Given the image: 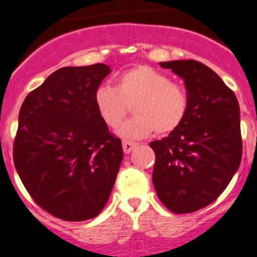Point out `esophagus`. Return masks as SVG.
I'll return each mask as SVG.
<instances>
[{
  "mask_svg": "<svg viewBox=\"0 0 257 257\" xmlns=\"http://www.w3.org/2000/svg\"><path fill=\"white\" fill-rule=\"evenodd\" d=\"M134 147H136V143L134 142H131V141H123V150L125 154H129Z\"/></svg>",
  "mask_w": 257,
  "mask_h": 257,
  "instance_id": "esophagus-1",
  "label": "esophagus"
}]
</instances>
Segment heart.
<instances>
[{
  "label": "heart",
  "mask_w": 257,
  "mask_h": 257,
  "mask_svg": "<svg viewBox=\"0 0 257 257\" xmlns=\"http://www.w3.org/2000/svg\"><path fill=\"white\" fill-rule=\"evenodd\" d=\"M98 115L108 126L121 123L131 107L134 115L119 126L116 133L125 140H138L154 133L177 131L188 112V94L170 77L146 65H138L117 77L116 88L100 85L94 93Z\"/></svg>",
  "instance_id": "b5f03b06"
}]
</instances>
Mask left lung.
Here are the masks:
<instances>
[{"label":"left lung","instance_id":"obj_1","mask_svg":"<svg viewBox=\"0 0 257 257\" xmlns=\"http://www.w3.org/2000/svg\"><path fill=\"white\" fill-rule=\"evenodd\" d=\"M184 80L188 112L183 124L154 141L152 182L161 202L175 214L214 202L239 168L241 120L237 97L218 74L195 60L160 62Z\"/></svg>","mask_w":257,"mask_h":257}]
</instances>
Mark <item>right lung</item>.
I'll list each match as a JSON object with an SVG mask.
<instances>
[{
	"instance_id": "1",
	"label": "right lung",
	"mask_w": 257,
	"mask_h": 257,
	"mask_svg": "<svg viewBox=\"0 0 257 257\" xmlns=\"http://www.w3.org/2000/svg\"><path fill=\"white\" fill-rule=\"evenodd\" d=\"M110 66H66L25 97L14 142V164L39 206L56 218L83 221L105 207L123 160L94 93Z\"/></svg>"
}]
</instances>
